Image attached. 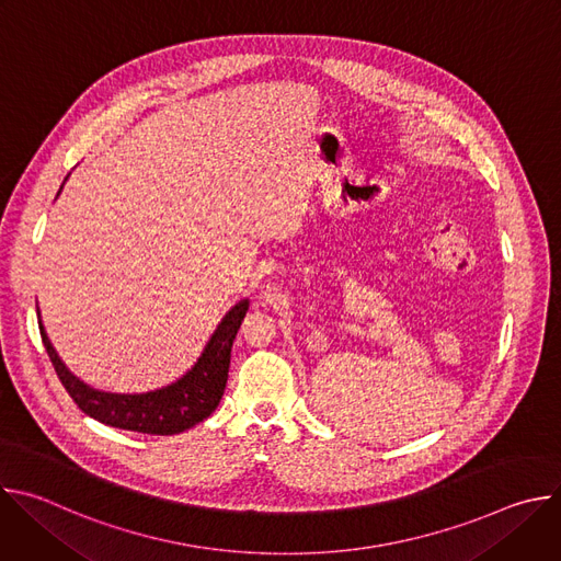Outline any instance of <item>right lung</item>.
Listing matches in <instances>:
<instances>
[{
	"label": "right lung",
	"instance_id": "right-lung-1",
	"mask_svg": "<svg viewBox=\"0 0 561 561\" xmlns=\"http://www.w3.org/2000/svg\"><path fill=\"white\" fill-rule=\"evenodd\" d=\"M247 310L249 299H242L224 314L204 353L184 377L159 390L139 394H119L91 388L64 366L42 322L39 333L59 381L82 413L113 428L146 435H178L204 422L219 407L228 379L230 348L239 327L244 322Z\"/></svg>",
	"mask_w": 561,
	"mask_h": 561
}]
</instances>
